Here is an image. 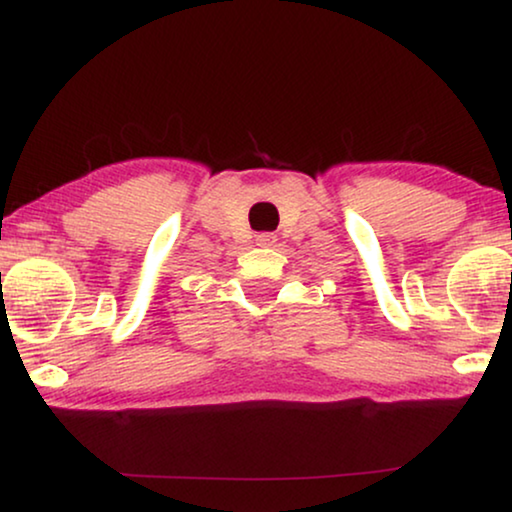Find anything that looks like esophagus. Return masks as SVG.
<instances>
[{"label":"esophagus","instance_id":"obj_1","mask_svg":"<svg viewBox=\"0 0 512 512\" xmlns=\"http://www.w3.org/2000/svg\"><path fill=\"white\" fill-rule=\"evenodd\" d=\"M277 242V235H272V233H261V235H256V244L258 247H272V244Z\"/></svg>","mask_w":512,"mask_h":512}]
</instances>
